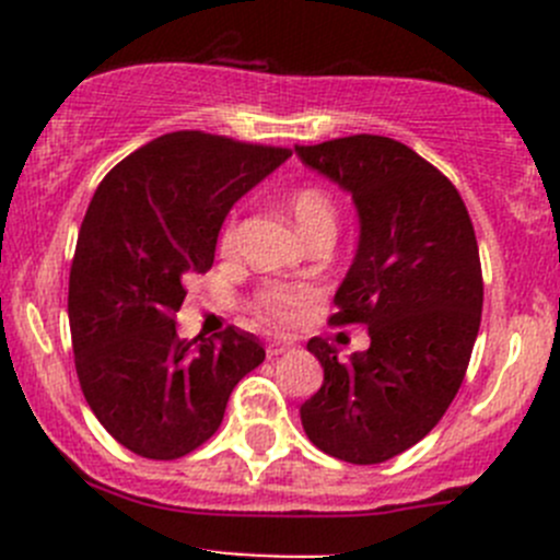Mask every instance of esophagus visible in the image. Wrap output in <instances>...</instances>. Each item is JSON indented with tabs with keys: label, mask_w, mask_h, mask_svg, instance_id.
I'll list each match as a JSON object with an SVG mask.
<instances>
[{
	"label": "esophagus",
	"mask_w": 560,
	"mask_h": 560,
	"mask_svg": "<svg viewBox=\"0 0 560 560\" xmlns=\"http://www.w3.org/2000/svg\"><path fill=\"white\" fill-rule=\"evenodd\" d=\"M290 349H292L290 341H270L268 347H265V352H268V360H276V358H279V354L290 352Z\"/></svg>",
	"instance_id": "esophagus-1"
}]
</instances>
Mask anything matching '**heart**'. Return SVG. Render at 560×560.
Returning <instances> with one entry per match:
<instances>
[{"mask_svg":"<svg viewBox=\"0 0 560 560\" xmlns=\"http://www.w3.org/2000/svg\"><path fill=\"white\" fill-rule=\"evenodd\" d=\"M287 208L295 217L298 228L312 238L322 230L336 233L338 208L332 197L319 186H298L287 197ZM241 246V219L238 213L222 224L219 233V252L222 257H235ZM319 287L303 284V281H265L254 290L252 308L262 322H270L276 327H290L301 322V316L319 301Z\"/></svg>","mask_w":560,"mask_h":560,"instance_id":"heart-1","label":"heart"}]
</instances>
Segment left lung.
<instances>
[{
	"instance_id": "left-lung-1",
	"label": "left lung",
	"mask_w": 560,
	"mask_h": 560,
	"mask_svg": "<svg viewBox=\"0 0 560 560\" xmlns=\"http://www.w3.org/2000/svg\"><path fill=\"white\" fill-rule=\"evenodd\" d=\"M295 151L352 191L360 246L327 322L371 338L347 360L308 341L325 380L301 406L303 428L338 460L385 463L425 439L463 385L482 319L477 235L453 180L398 140L349 135Z\"/></svg>"
}]
</instances>
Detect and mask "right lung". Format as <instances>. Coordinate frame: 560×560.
<instances>
[{"mask_svg":"<svg viewBox=\"0 0 560 560\" xmlns=\"http://www.w3.org/2000/svg\"><path fill=\"white\" fill-rule=\"evenodd\" d=\"M292 156L224 135H162L94 191L70 268L72 352L83 398L129 453L175 460L222 425L233 387L265 360L252 332L178 338L189 276L213 265L241 195Z\"/></svg>","mask_w":560,"mask_h":560,"instance_id":"right-lung-1","label":"right lung"}]
</instances>
